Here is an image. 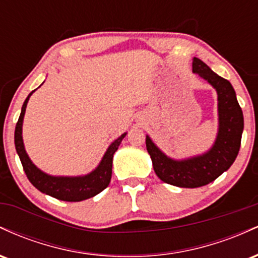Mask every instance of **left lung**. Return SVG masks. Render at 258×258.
<instances>
[{"instance_id": "obj_1", "label": "left lung", "mask_w": 258, "mask_h": 258, "mask_svg": "<svg viewBox=\"0 0 258 258\" xmlns=\"http://www.w3.org/2000/svg\"><path fill=\"white\" fill-rule=\"evenodd\" d=\"M193 73L206 80L217 91L220 128L214 147L204 155L176 161L167 158L148 136L146 138L147 150L156 176L162 182L180 188L209 184L232 166L240 149L244 130L242 110L230 82L218 76L197 57L193 59Z\"/></svg>"}]
</instances>
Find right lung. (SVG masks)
Returning a JSON list of instances; mask_svg holds the SVG:
<instances>
[{"label":"right lung","mask_w":258,"mask_h":258,"mask_svg":"<svg viewBox=\"0 0 258 258\" xmlns=\"http://www.w3.org/2000/svg\"><path fill=\"white\" fill-rule=\"evenodd\" d=\"M31 92L25 99L23 104L22 112L18 119L16 132H14V144L18 155H19L20 161H22L23 168H24L26 177L30 180L31 184L37 188L42 193L51 195L55 199L63 201H82L94 195L99 194L100 191L104 190L106 186L109 185L111 179V168H112V158L114 154L119 148L121 141L126 136V133L121 135L116 141H114L108 148L106 153L103 156L99 166L94 171H92L90 174H86L82 177H53L49 174H46L41 170L35 166L29 159L28 154L24 149V143H23L22 137V127H23V119H24L26 104L30 98Z\"/></svg>","instance_id":"add662e5"}]
</instances>
